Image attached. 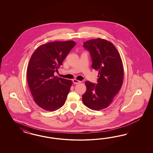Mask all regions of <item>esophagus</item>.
Instances as JSON below:
<instances>
[{
    "mask_svg": "<svg viewBox=\"0 0 153 153\" xmlns=\"http://www.w3.org/2000/svg\"><path fill=\"white\" fill-rule=\"evenodd\" d=\"M73 82H74V84H77V83H80L81 81H79L76 79H73Z\"/></svg>",
    "mask_w": 153,
    "mask_h": 153,
    "instance_id": "obj_1",
    "label": "esophagus"
}]
</instances>
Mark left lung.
I'll return each mask as SVG.
<instances>
[{"instance_id": "1", "label": "left lung", "mask_w": 153, "mask_h": 153, "mask_svg": "<svg viewBox=\"0 0 153 153\" xmlns=\"http://www.w3.org/2000/svg\"><path fill=\"white\" fill-rule=\"evenodd\" d=\"M93 62L92 68L99 71L97 83L86 81L83 104L94 111L108 107L119 92L123 81V67L120 55L111 42L97 38L83 43Z\"/></svg>"}]
</instances>
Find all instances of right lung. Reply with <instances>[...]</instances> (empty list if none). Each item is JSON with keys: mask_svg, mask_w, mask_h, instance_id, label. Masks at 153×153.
Instances as JSON below:
<instances>
[{"mask_svg": "<svg viewBox=\"0 0 153 153\" xmlns=\"http://www.w3.org/2000/svg\"><path fill=\"white\" fill-rule=\"evenodd\" d=\"M75 45L72 40L50 42L38 47L30 59L28 86L34 101L45 111H55L65 104L72 81L54 74Z\"/></svg>", "mask_w": 153, "mask_h": 153, "instance_id": "1", "label": "right lung"}]
</instances>
